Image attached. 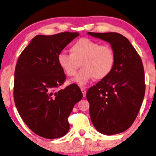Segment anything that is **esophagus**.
Masks as SVG:
<instances>
[{
    "label": "esophagus",
    "mask_w": 156,
    "mask_h": 156,
    "mask_svg": "<svg viewBox=\"0 0 156 156\" xmlns=\"http://www.w3.org/2000/svg\"><path fill=\"white\" fill-rule=\"evenodd\" d=\"M80 90H81V91H82L83 96V97H85V96H86V88L83 87V88H80Z\"/></svg>",
    "instance_id": "1"
}]
</instances>
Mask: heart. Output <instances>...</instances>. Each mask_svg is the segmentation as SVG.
I'll list each match as a JSON object with an SVG mask.
<instances>
[{"label":"heart","instance_id":"obj_1","mask_svg":"<svg viewBox=\"0 0 156 156\" xmlns=\"http://www.w3.org/2000/svg\"><path fill=\"white\" fill-rule=\"evenodd\" d=\"M70 55L60 53L58 62L65 73L73 76L82 67L73 81L79 86H85L90 80H101L109 76L115 65V55L109 45L88 38L77 40L70 47Z\"/></svg>","mask_w":156,"mask_h":156}]
</instances>
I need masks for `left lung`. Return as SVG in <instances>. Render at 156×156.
Instances as JSON below:
<instances>
[{
	"mask_svg": "<svg viewBox=\"0 0 156 156\" xmlns=\"http://www.w3.org/2000/svg\"><path fill=\"white\" fill-rule=\"evenodd\" d=\"M88 34L109 42L115 65L109 76L88 90L89 113L96 130L112 135L127 130L135 121L145 96L141 58L129 41L116 32Z\"/></svg>",
	"mask_w": 156,
	"mask_h": 156,
	"instance_id": "8db88e82",
	"label": "left lung"
}]
</instances>
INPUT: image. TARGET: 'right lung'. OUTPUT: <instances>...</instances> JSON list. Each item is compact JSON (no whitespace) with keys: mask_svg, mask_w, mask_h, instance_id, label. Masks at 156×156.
Wrapping results in <instances>:
<instances>
[{"mask_svg":"<svg viewBox=\"0 0 156 156\" xmlns=\"http://www.w3.org/2000/svg\"><path fill=\"white\" fill-rule=\"evenodd\" d=\"M78 35H37L18 59L13 88L16 106L29 129L44 138H58L68 133V118L83 98L76 84L55 91L66 79L58 56Z\"/></svg>","mask_w":156,"mask_h":156,"instance_id":"1","label":"right lung"}]
</instances>
